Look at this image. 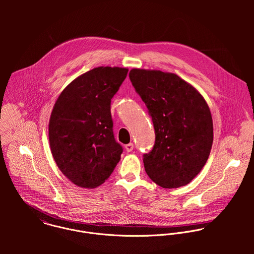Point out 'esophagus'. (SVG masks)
Instances as JSON below:
<instances>
[{"instance_id":"esophagus-1","label":"esophagus","mask_w":254,"mask_h":254,"mask_svg":"<svg viewBox=\"0 0 254 254\" xmlns=\"http://www.w3.org/2000/svg\"><path fill=\"white\" fill-rule=\"evenodd\" d=\"M133 148H134V145H133L132 143L125 145V149H126V151H128V152L132 151V150H133Z\"/></svg>"}]
</instances>
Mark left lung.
I'll return each instance as SVG.
<instances>
[{"label": "left lung", "mask_w": 254, "mask_h": 254, "mask_svg": "<svg viewBox=\"0 0 254 254\" xmlns=\"http://www.w3.org/2000/svg\"><path fill=\"white\" fill-rule=\"evenodd\" d=\"M130 80L151 116L155 143L144 154L148 177L165 189L191 181L205 165L213 143L209 107L177 74L133 68Z\"/></svg>", "instance_id": "left-lung-1"}]
</instances>
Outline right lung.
Here are the masks:
<instances>
[{"instance_id": "1", "label": "right lung", "mask_w": 254, "mask_h": 254, "mask_svg": "<svg viewBox=\"0 0 254 254\" xmlns=\"http://www.w3.org/2000/svg\"><path fill=\"white\" fill-rule=\"evenodd\" d=\"M128 69L100 66L77 78L61 93L49 122L53 157L62 173L81 188L109 179L123 151L113 136L110 102Z\"/></svg>"}]
</instances>
